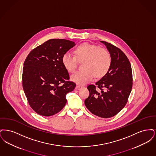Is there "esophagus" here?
<instances>
[{
	"label": "esophagus",
	"instance_id": "esophagus-1",
	"mask_svg": "<svg viewBox=\"0 0 156 156\" xmlns=\"http://www.w3.org/2000/svg\"><path fill=\"white\" fill-rule=\"evenodd\" d=\"M81 88H82V86H81V85H77L76 86V88H75V89H81Z\"/></svg>",
	"mask_w": 156,
	"mask_h": 156
}]
</instances>
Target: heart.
<instances>
[{
  "label": "heart",
  "instance_id": "heart-1",
  "mask_svg": "<svg viewBox=\"0 0 156 156\" xmlns=\"http://www.w3.org/2000/svg\"><path fill=\"white\" fill-rule=\"evenodd\" d=\"M74 55L66 53L62 55V62L70 73H74L78 61L82 62V71L73 75L71 79L79 84H85L92 81L94 76L102 78L107 74L112 64L109 52L104 48L88 43H82L75 48Z\"/></svg>",
  "mask_w": 156,
  "mask_h": 156
}]
</instances>
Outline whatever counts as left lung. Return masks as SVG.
<instances>
[{
    "label": "left lung",
    "mask_w": 156,
    "mask_h": 156,
    "mask_svg": "<svg viewBox=\"0 0 156 156\" xmlns=\"http://www.w3.org/2000/svg\"><path fill=\"white\" fill-rule=\"evenodd\" d=\"M101 41L111 54V66L95 85L87 87L89 95L85 100V105L92 114L109 118L125 106L132 89L133 76L130 61L125 53L114 45Z\"/></svg>",
    "instance_id": "obj_1"
}]
</instances>
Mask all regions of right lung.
<instances>
[{"mask_svg":"<svg viewBox=\"0 0 156 156\" xmlns=\"http://www.w3.org/2000/svg\"><path fill=\"white\" fill-rule=\"evenodd\" d=\"M74 41L54 38L32 50L23 68L22 85L30 107L43 116L61 111L67 103L66 94L76 87L62 62V55Z\"/></svg>","mask_w":156,"mask_h":156,"instance_id":"add662e5","label":"right lung"}]
</instances>
